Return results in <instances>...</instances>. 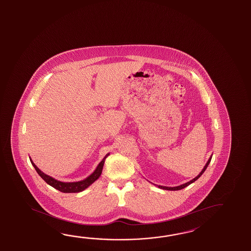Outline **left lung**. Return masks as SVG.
<instances>
[{"label": "left lung", "mask_w": 251, "mask_h": 251, "mask_svg": "<svg viewBox=\"0 0 251 251\" xmlns=\"http://www.w3.org/2000/svg\"><path fill=\"white\" fill-rule=\"evenodd\" d=\"M211 158L212 157H209V159L207 160V162H206V165H205V167H204V168L202 169L201 172L200 173V174H199V175H198V176H197L195 178H193V179L191 180L190 182H186V183H183V184H182V185H179V186L167 187L161 186V185H157V187H158V188H160V189H163V190H168V191H178V190H182V189H183V188H185V187L188 186V185H190V184L192 183V182H195V181L198 180L200 177L201 176L202 174L205 172V170H206V167H207V166L209 165V163H210V161H211Z\"/></svg>", "instance_id": "obj_1"}]
</instances>
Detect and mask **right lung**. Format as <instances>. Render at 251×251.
Segmentation results:
<instances>
[{
    "label": "right lung",
    "mask_w": 251,
    "mask_h": 251,
    "mask_svg": "<svg viewBox=\"0 0 251 251\" xmlns=\"http://www.w3.org/2000/svg\"><path fill=\"white\" fill-rule=\"evenodd\" d=\"M109 153H108L103 159L99 163L98 166L96 167V169L94 170V173L92 175H90L87 178H85L82 181L74 182H60L54 179L53 177L50 176L48 175H46L44 172H42L38 167H36L35 163L33 162V160L30 158V161L32 163L33 167H35V170L40 176L42 177L45 182H47L49 185L55 188L56 190H58L59 192H65V193H71V192H83L86 188H88L92 183H94L99 177L100 176L101 172H102V168H103L104 162L106 157H108Z\"/></svg>",
    "instance_id": "right-lung-1"
}]
</instances>
